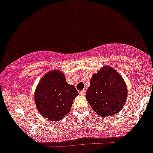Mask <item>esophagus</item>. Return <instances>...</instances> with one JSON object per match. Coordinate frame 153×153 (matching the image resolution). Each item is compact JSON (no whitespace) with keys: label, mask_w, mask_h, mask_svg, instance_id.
Segmentation results:
<instances>
[{"label":"esophagus","mask_w":153,"mask_h":153,"mask_svg":"<svg viewBox=\"0 0 153 153\" xmlns=\"http://www.w3.org/2000/svg\"><path fill=\"white\" fill-rule=\"evenodd\" d=\"M79 94H82V95H84V94H85V90H82V91H79Z\"/></svg>","instance_id":"34e87169"}]
</instances>
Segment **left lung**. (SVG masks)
I'll use <instances>...</instances> for the list:
<instances>
[{"mask_svg": "<svg viewBox=\"0 0 153 153\" xmlns=\"http://www.w3.org/2000/svg\"><path fill=\"white\" fill-rule=\"evenodd\" d=\"M127 94L124 79L116 70L107 65L93 74L85 97L96 113L106 117L117 114L123 108Z\"/></svg>", "mask_w": 153, "mask_h": 153, "instance_id": "left-lung-1", "label": "left lung"}]
</instances>
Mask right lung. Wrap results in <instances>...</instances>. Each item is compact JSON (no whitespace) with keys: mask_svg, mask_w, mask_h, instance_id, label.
Instances as JSON below:
<instances>
[{"mask_svg":"<svg viewBox=\"0 0 153 153\" xmlns=\"http://www.w3.org/2000/svg\"><path fill=\"white\" fill-rule=\"evenodd\" d=\"M78 94L75 87L66 82L65 74L54 70L40 79L34 93V101L43 117L49 121H59L69 113Z\"/></svg>","mask_w":153,"mask_h":153,"instance_id":"obj_1","label":"right lung"}]
</instances>
